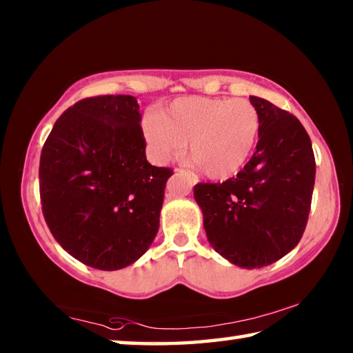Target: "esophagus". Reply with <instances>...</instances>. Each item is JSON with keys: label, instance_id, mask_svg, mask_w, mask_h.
<instances>
[{"label": "esophagus", "instance_id": "1", "mask_svg": "<svg viewBox=\"0 0 353 353\" xmlns=\"http://www.w3.org/2000/svg\"><path fill=\"white\" fill-rule=\"evenodd\" d=\"M176 172L177 174H185V176H188L190 177V181H191V183H196L198 181H196V177L194 176H191L190 172H187L185 170H182V168H176Z\"/></svg>", "mask_w": 353, "mask_h": 353}]
</instances>
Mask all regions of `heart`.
<instances>
[{
    "label": "heart",
    "mask_w": 353,
    "mask_h": 353,
    "mask_svg": "<svg viewBox=\"0 0 353 353\" xmlns=\"http://www.w3.org/2000/svg\"><path fill=\"white\" fill-rule=\"evenodd\" d=\"M261 129L256 107L248 99L190 97L148 118L146 141L160 159L181 152L205 176L225 179L243 170L252 157Z\"/></svg>",
    "instance_id": "b5f03b06"
}]
</instances>
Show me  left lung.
Masks as SVG:
<instances>
[{"instance_id":"obj_1","label":"left lung","mask_w":353,"mask_h":353,"mask_svg":"<svg viewBox=\"0 0 353 353\" xmlns=\"http://www.w3.org/2000/svg\"><path fill=\"white\" fill-rule=\"evenodd\" d=\"M261 118L256 151L236 177L194 185L207 240L246 270L271 265L297 246L307 227L316 163L301 121L270 101L249 97Z\"/></svg>"}]
</instances>
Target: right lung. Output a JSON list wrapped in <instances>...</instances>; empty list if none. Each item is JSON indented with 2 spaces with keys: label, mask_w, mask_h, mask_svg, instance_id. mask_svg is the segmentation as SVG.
Wrapping results in <instances>:
<instances>
[{
  "label": "right lung",
  "mask_w": 353,
  "mask_h": 353,
  "mask_svg": "<svg viewBox=\"0 0 353 353\" xmlns=\"http://www.w3.org/2000/svg\"><path fill=\"white\" fill-rule=\"evenodd\" d=\"M130 94L85 98L65 110L40 155L41 212L56 241L87 266L117 271L159 232L171 168L146 160Z\"/></svg>",
  "instance_id": "obj_1"
}]
</instances>
